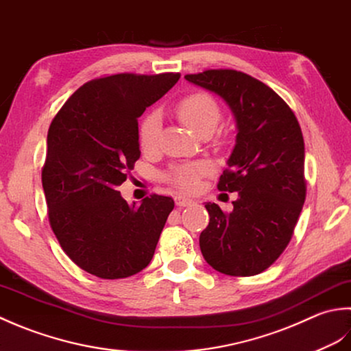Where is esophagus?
<instances>
[{
  "instance_id": "obj_1",
  "label": "esophagus",
  "mask_w": 351,
  "mask_h": 351,
  "mask_svg": "<svg viewBox=\"0 0 351 351\" xmlns=\"http://www.w3.org/2000/svg\"><path fill=\"white\" fill-rule=\"evenodd\" d=\"M174 202H176V206H178V207H186V206L194 204V199L188 198V197H183V195H177L174 198Z\"/></svg>"
}]
</instances>
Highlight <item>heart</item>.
Here are the masks:
<instances>
[{"label": "heart", "instance_id": "obj_1", "mask_svg": "<svg viewBox=\"0 0 351 351\" xmlns=\"http://www.w3.org/2000/svg\"><path fill=\"white\" fill-rule=\"evenodd\" d=\"M177 115L192 132L202 134L213 132L221 121V107L217 99L206 92H194L186 95L177 104ZM162 128L159 112L152 110L142 118L139 124V145L144 152H152L157 147ZM207 162H192L176 165L171 168L165 178L182 191H194L199 183V178L209 173Z\"/></svg>", "mask_w": 351, "mask_h": 351}]
</instances>
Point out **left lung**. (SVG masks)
Returning <instances> with one entry per match:
<instances>
[{
    "instance_id": "left-lung-1",
    "label": "left lung",
    "mask_w": 351,
    "mask_h": 351,
    "mask_svg": "<svg viewBox=\"0 0 351 351\" xmlns=\"http://www.w3.org/2000/svg\"><path fill=\"white\" fill-rule=\"evenodd\" d=\"M230 107L238 134L218 189L238 192L232 212L206 203L199 248L209 265L248 277L269 268L294 233L306 198L304 141L291 107L257 78L234 69L184 75Z\"/></svg>"
}]
</instances>
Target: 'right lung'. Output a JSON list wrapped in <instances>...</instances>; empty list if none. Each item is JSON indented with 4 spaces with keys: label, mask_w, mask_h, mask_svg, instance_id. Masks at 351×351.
<instances>
[{
    "label": "right lung",
    "mask_w": 351,
    "mask_h": 351,
    "mask_svg": "<svg viewBox=\"0 0 351 351\" xmlns=\"http://www.w3.org/2000/svg\"><path fill=\"white\" fill-rule=\"evenodd\" d=\"M178 78V73L94 78L49 125L42 168L49 226L86 273L125 278L153 259L174 199L153 194L139 206L128 204L117 188L141 156L138 118Z\"/></svg>",
    "instance_id": "add662e5"
}]
</instances>
